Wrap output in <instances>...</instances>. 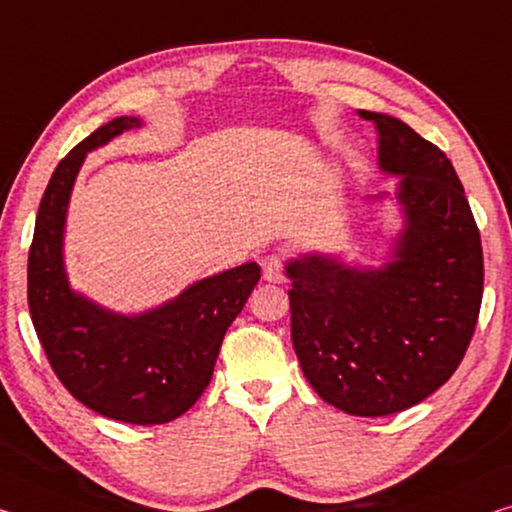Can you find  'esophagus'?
I'll use <instances>...</instances> for the list:
<instances>
[{
    "label": "esophagus",
    "mask_w": 512,
    "mask_h": 512,
    "mask_svg": "<svg viewBox=\"0 0 512 512\" xmlns=\"http://www.w3.org/2000/svg\"><path fill=\"white\" fill-rule=\"evenodd\" d=\"M264 266V280L266 282H285V273H282V259L278 255H269L262 259Z\"/></svg>",
    "instance_id": "esophagus-1"
}]
</instances>
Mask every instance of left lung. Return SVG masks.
<instances>
[{
	"label": "left lung",
	"instance_id": "left-lung-1",
	"mask_svg": "<svg viewBox=\"0 0 512 512\" xmlns=\"http://www.w3.org/2000/svg\"><path fill=\"white\" fill-rule=\"evenodd\" d=\"M378 132V166L399 177L401 227L380 266L300 253L291 280V342L307 383L355 417L408 410L442 387L472 342L483 298V250L465 189L446 154L403 120L358 111Z\"/></svg>",
	"mask_w": 512,
	"mask_h": 512
}]
</instances>
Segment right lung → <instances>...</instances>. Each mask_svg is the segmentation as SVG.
I'll return each instance as SVG.
<instances>
[{
  "mask_svg": "<svg viewBox=\"0 0 512 512\" xmlns=\"http://www.w3.org/2000/svg\"><path fill=\"white\" fill-rule=\"evenodd\" d=\"M136 127L141 118H113L56 166L38 207L27 294L36 335L68 392L97 415L152 426L184 415L205 392L225 332L262 269L248 262L214 273L136 314L113 312L70 287L63 243L72 186L88 152Z\"/></svg>",
  "mask_w": 512,
  "mask_h": 512,
  "instance_id": "add662e5",
  "label": "right lung"
}]
</instances>
